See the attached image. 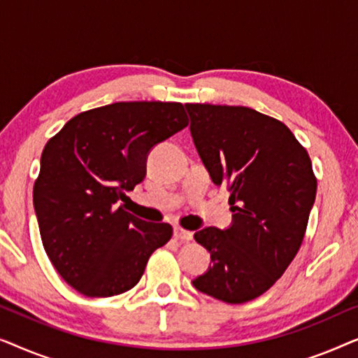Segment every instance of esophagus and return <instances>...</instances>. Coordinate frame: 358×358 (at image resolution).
<instances>
[{"label":"esophagus","mask_w":358,"mask_h":358,"mask_svg":"<svg viewBox=\"0 0 358 358\" xmlns=\"http://www.w3.org/2000/svg\"><path fill=\"white\" fill-rule=\"evenodd\" d=\"M174 238L180 239V241H190V239L194 238V233L187 231V229H184L180 227H176L174 228Z\"/></svg>","instance_id":"1"}]
</instances>
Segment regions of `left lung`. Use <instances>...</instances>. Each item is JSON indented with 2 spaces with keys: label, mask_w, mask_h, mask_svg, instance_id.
<instances>
[{
  "label": "left lung",
  "mask_w": 358,
  "mask_h": 358,
  "mask_svg": "<svg viewBox=\"0 0 358 358\" xmlns=\"http://www.w3.org/2000/svg\"><path fill=\"white\" fill-rule=\"evenodd\" d=\"M213 184L229 190L233 222L194 234L210 252L199 292L231 305L266 293L290 266L316 199L306 150L280 120L243 106L185 104Z\"/></svg>",
  "instance_id": "1"
}]
</instances>
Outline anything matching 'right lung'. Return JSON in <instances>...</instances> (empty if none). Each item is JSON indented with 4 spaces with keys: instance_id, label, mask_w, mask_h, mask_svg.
Here are the masks:
<instances>
[{
    "instance_id": "1",
    "label": "right lung",
    "mask_w": 358,
    "mask_h": 358,
    "mask_svg": "<svg viewBox=\"0 0 358 358\" xmlns=\"http://www.w3.org/2000/svg\"><path fill=\"white\" fill-rule=\"evenodd\" d=\"M189 125L180 102H114L81 112L47 141L34 184L41 238L53 267L86 296L134 288L169 223H148L119 200L146 176L155 145Z\"/></svg>"
}]
</instances>
